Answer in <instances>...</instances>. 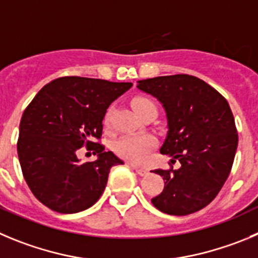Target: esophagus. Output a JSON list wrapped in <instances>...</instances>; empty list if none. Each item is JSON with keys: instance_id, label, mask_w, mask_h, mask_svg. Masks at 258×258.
Wrapping results in <instances>:
<instances>
[{"instance_id": "esophagus-1", "label": "esophagus", "mask_w": 258, "mask_h": 258, "mask_svg": "<svg viewBox=\"0 0 258 258\" xmlns=\"http://www.w3.org/2000/svg\"><path fill=\"white\" fill-rule=\"evenodd\" d=\"M130 165H131L132 168H134L135 169V172L137 173V174L139 175H146L148 174V172L149 170L146 169V168H141V167H139V165H135V164H132V163H128Z\"/></svg>"}]
</instances>
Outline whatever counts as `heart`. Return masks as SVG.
I'll return each instance as SVG.
<instances>
[{"mask_svg":"<svg viewBox=\"0 0 258 258\" xmlns=\"http://www.w3.org/2000/svg\"><path fill=\"white\" fill-rule=\"evenodd\" d=\"M154 104L153 100L145 96H136L132 100V107L136 110L137 114H140L145 108L150 107ZM110 118V110H108L107 114L104 117V123H109ZM156 145V141L154 136L148 134L143 135H124V136L119 137L114 144H113V149H114L115 154L119 155L121 158L130 160L134 163H143L145 162L148 158V154L150 153L151 149Z\"/></svg>","mask_w":258,"mask_h":258,"instance_id":"b5f03b06","label":"heart"}]
</instances>
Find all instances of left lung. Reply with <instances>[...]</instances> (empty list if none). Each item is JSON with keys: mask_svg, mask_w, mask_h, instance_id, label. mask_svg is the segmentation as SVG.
Returning <instances> with one entry per match:
<instances>
[{"mask_svg": "<svg viewBox=\"0 0 258 258\" xmlns=\"http://www.w3.org/2000/svg\"><path fill=\"white\" fill-rule=\"evenodd\" d=\"M137 88L155 96L167 113L168 134L160 153L177 159L179 169H155L164 189L151 199L162 213L183 216L208 206L225 183L238 146L227 99L191 75L158 76Z\"/></svg>", "mask_w": 258, "mask_h": 258, "instance_id": "8db88e82", "label": "left lung"}]
</instances>
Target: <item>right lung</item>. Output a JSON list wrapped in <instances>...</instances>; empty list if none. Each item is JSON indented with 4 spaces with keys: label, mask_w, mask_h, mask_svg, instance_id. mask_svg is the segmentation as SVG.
I'll use <instances>...</instances> for the list:
<instances>
[{
    "label": "right lung",
    "mask_w": 258,
    "mask_h": 258,
    "mask_svg": "<svg viewBox=\"0 0 258 258\" xmlns=\"http://www.w3.org/2000/svg\"><path fill=\"white\" fill-rule=\"evenodd\" d=\"M131 86L64 76L43 86L26 107L18 155L29 188L43 205L74 214L99 200L110 168L123 162L93 140L102 137V122L110 103ZM83 146L98 154L95 162L80 163L76 153Z\"/></svg>",
    "instance_id": "add662e5"
}]
</instances>
